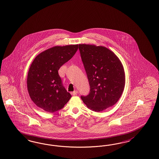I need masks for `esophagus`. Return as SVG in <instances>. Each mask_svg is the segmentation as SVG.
<instances>
[{
	"mask_svg": "<svg viewBox=\"0 0 159 159\" xmlns=\"http://www.w3.org/2000/svg\"><path fill=\"white\" fill-rule=\"evenodd\" d=\"M77 93H78V92L77 90H75L73 92H71V94L73 96H76V95H77Z\"/></svg>",
	"mask_w": 159,
	"mask_h": 159,
	"instance_id": "esophagus-1",
	"label": "esophagus"
}]
</instances>
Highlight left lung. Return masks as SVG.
<instances>
[{"instance_id": "8db88e82", "label": "left lung", "mask_w": 159, "mask_h": 159, "mask_svg": "<svg viewBox=\"0 0 159 159\" xmlns=\"http://www.w3.org/2000/svg\"><path fill=\"white\" fill-rule=\"evenodd\" d=\"M79 49L90 87L87 96H81L83 102L96 112L114 106L125 87V72L120 60L102 46L79 44Z\"/></svg>"}]
</instances>
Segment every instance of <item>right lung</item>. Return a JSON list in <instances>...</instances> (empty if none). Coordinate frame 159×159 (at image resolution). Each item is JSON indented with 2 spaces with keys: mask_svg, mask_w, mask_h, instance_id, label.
I'll use <instances>...</instances> for the list:
<instances>
[{
  "mask_svg": "<svg viewBox=\"0 0 159 159\" xmlns=\"http://www.w3.org/2000/svg\"><path fill=\"white\" fill-rule=\"evenodd\" d=\"M78 45L56 46L39 54L29 69L27 83L32 101L41 109L54 112L71 98L63 86L58 70L76 52Z\"/></svg>",
  "mask_w": 159,
  "mask_h": 159,
  "instance_id": "obj_1",
  "label": "right lung"
}]
</instances>
